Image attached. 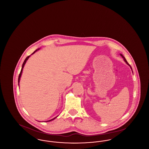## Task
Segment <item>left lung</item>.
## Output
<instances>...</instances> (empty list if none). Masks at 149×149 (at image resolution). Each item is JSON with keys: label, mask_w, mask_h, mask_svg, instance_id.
<instances>
[{"label": "left lung", "mask_w": 149, "mask_h": 149, "mask_svg": "<svg viewBox=\"0 0 149 149\" xmlns=\"http://www.w3.org/2000/svg\"><path fill=\"white\" fill-rule=\"evenodd\" d=\"M120 56H121L122 57H123V59H124V60H125V62H126V63H127V64H128V65H129V66H130V68H131V69H132V68H131V66H130V64H128V62L127 61V60H126V58H125V57L123 56H122V55H121V54H120Z\"/></svg>", "instance_id": "left-lung-1"}]
</instances>
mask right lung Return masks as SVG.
<instances>
[{
  "instance_id": "1",
  "label": "right lung",
  "mask_w": 149,
  "mask_h": 149,
  "mask_svg": "<svg viewBox=\"0 0 149 149\" xmlns=\"http://www.w3.org/2000/svg\"><path fill=\"white\" fill-rule=\"evenodd\" d=\"M39 49H38V50H36L35 51H34L32 54H33L36 51H37V50H38ZM30 56H29L27 57L26 58V59L24 60V62H23V63L22 64V69L21 70V72H20V74H19V77H18V83H19V80H20V78H21V77L22 73V70H23V67H24V65L26 64V61H27V60L29 59V57ZM56 117H55V118H53V119H52V120H47V122H49V121H51V120H54L55 118H56Z\"/></svg>"
}]
</instances>
